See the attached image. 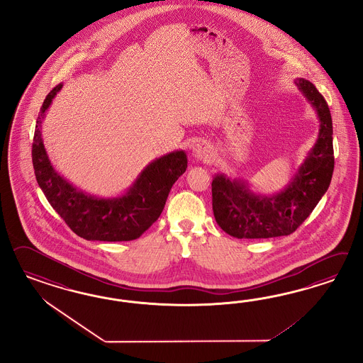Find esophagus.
<instances>
[{"instance_id": "esophagus-1", "label": "esophagus", "mask_w": 363, "mask_h": 363, "mask_svg": "<svg viewBox=\"0 0 363 363\" xmlns=\"http://www.w3.org/2000/svg\"><path fill=\"white\" fill-rule=\"evenodd\" d=\"M193 157L197 161H203V162H210L213 161V150L210 147V145L205 141H198L194 146H193Z\"/></svg>"}]
</instances>
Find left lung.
Instances as JSON below:
<instances>
[{"label":"left lung","instance_id":"8db88e82","mask_svg":"<svg viewBox=\"0 0 363 363\" xmlns=\"http://www.w3.org/2000/svg\"><path fill=\"white\" fill-rule=\"evenodd\" d=\"M294 82L318 117L317 141L285 189L274 194L257 193L242 178L214 174V217L231 237L254 240L289 235L308 218L329 189L334 170L329 106L310 81L297 78Z\"/></svg>","mask_w":363,"mask_h":363}]
</instances>
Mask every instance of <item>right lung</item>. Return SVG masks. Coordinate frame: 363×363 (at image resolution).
<instances>
[{
  "label": "right lung",
  "mask_w": 363,
  "mask_h": 363,
  "mask_svg": "<svg viewBox=\"0 0 363 363\" xmlns=\"http://www.w3.org/2000/svg\"><path fill=\"white\" fill-rule=\"evenodd\" d=\"M61 89L62 84L46 96L34 130L32 158L38 186L78 237L105 242L140 238L158 220L172 186L186 172L185 150H174L153 160L143 167L130 187L117 197L85 193L55 170L44 146L41 123Z\"/></svg>",
  "instance_id": "right-lung-1"
}]
</instances>
